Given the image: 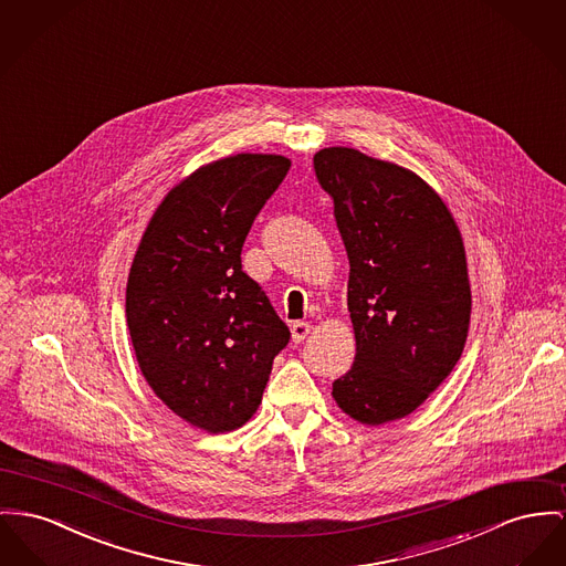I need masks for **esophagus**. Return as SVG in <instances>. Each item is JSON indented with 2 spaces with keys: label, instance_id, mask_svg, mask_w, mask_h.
<instances>
[{
  "label": "esophagus",
  "instance_id": "esophagus-1",
  "mask_svg": "<svg viewBox=\"0 0 566 566\" xmlns=\"http://www.w3.org/2000/svg\"><path fill=\"white\" fill-rule=\"evenodd\" d=\"M308 333H311V324L308 322H294L292 324V339L296 340V343L306 339Z\"/></svg>",
  "mask_w": 566,
  "mask_h": 566
}]
</instances>
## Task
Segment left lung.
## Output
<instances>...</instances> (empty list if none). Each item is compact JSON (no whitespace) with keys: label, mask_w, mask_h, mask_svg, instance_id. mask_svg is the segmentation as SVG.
<instances>
[{"label":"left lung","mask_w":566,"mask_h":566,"mask_svg":"<svg viewBox=\"0 0 566 566\" xmlns=\"http://www.w3.org/2000/svg\"><path fill=\"white\" fill-rule=\"evenodd\" d=\"M313 167L349 260L356 356L333 397L376 427L412 415L461 358L472 313L463 238L442 197L406 167L340 146L317 151Z\"/></svg>","instance_id":"obj_1"}]
</instances>
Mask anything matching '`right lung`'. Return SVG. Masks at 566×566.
Segmentation results:
<instances>
[{
	"instance_id": "right-lung-1",
	"label": "right lung",
	"mask_w": 566,
	"mask_h": 566,
	"mask_svg": "<svg viewBox=\"0 0 566 566\" xmlns=\"http://www.w3.org/2000/svg\"><path fill=\"white\" fill-rule=\"evenodd\" d=\"M292 160L233 154L165 195L126 283V324L154 395L208 433L242 427L262 403L290 328L242 272V244Z\"/></svg>"
}]
</instances>
